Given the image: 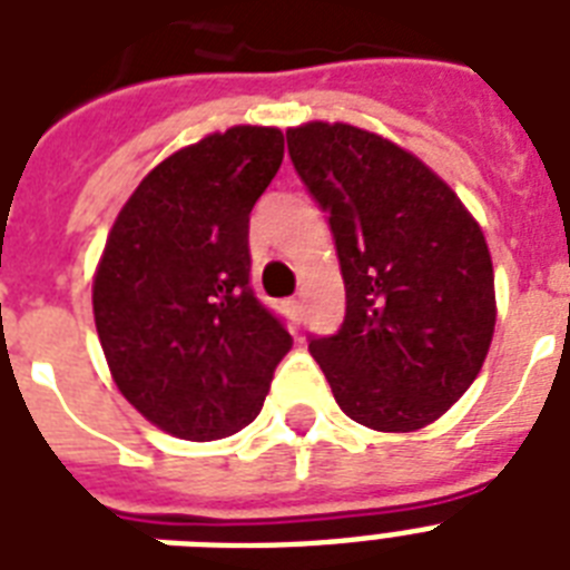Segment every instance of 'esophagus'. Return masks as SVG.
<instances>
[{
	"label": "esophagus",
	"mask_w": 570,
	"mask_h": 570,
	"mask_svg": "<svg viewBox=\"0 0 570 570\" xmlns=\"http://www.w3.org/2000/svg\"><path fill=\"white\" fill-rule=\"evenodd\" d=\"M286 313H289L293 320H302V313H304L302 298H289V302H286Z\"/></svg>",
	"instance_id": "34e87169"
}]
</instances>
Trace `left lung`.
<instances>
[{
    "label": "left lung",
    "instance_id": "1",
    "mask_svg": "<svg viewBox=\"0 0 570 570\" xmlns=\"http://www.w3.org/2000/svg\"><path fill=\"white\" fill-rule=\"evenodd\" d=\"M328 213L346 320L311 337L337 405L375 432H416L473 384L494 337V266L476 218L438 174L348 124L286 129Z\"/></svg>",
    "mask_w": 570,
    "mask_h": 570
}]
</instances>
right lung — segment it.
Returning a JSON list of instances; mask_svg holds the SVG:
<instances>
[{
	"label": "right lung",
	"mask_w": 570,
	"mask_h": 570,
	"mask_svg": "<svg viewBox=\"0 0 570 570\" xmlns=\"http://www.w3.org/2000/svg\"><path fill=\"white\" fill-rule=\"evenodd\" d=\"M284 163V132L233 127L138 183L94 275V322L127 402L183 441L259 414L293 337L250 289L248 215Z\"/></svg>",
	"instance_id": "obj_1"
}]
</instances>
